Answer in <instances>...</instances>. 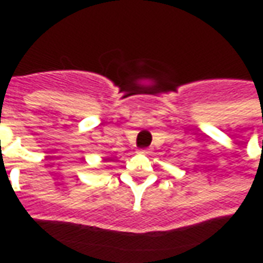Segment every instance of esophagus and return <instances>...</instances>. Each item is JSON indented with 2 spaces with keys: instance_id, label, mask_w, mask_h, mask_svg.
<instances>
[{
  "instance_id": "esophagus-1",
  "label": "esophagus",
  "mask_w": 263,
  "mask_h": 263,
  "mask_svg": "<svg viewBox=\"0 0 263 263\" xmlns=\"http://www.w3.org/2000/svg\"><path fill=\"white\" fill-rule=\"evenodd\" d=\"M138 152H139V154L148 155V154H149V149H146V148H143V149H139V151H138Z\"/></svg>"
}]
</instances>
